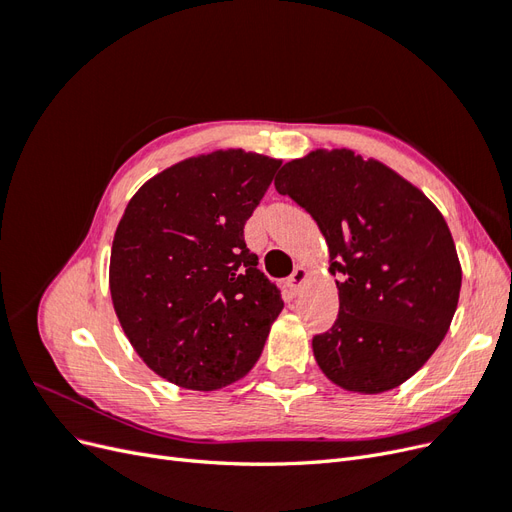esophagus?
I'll list each match as a JSON object with an SVG mask.
<instances>
[{
    "label": "esophagus",
    "mask_w": 512,
    "mask_h": 512,
    "mask_svg": "<svg viewBox=\"0 0 512 512\" xmlns=\"http://www.w3.org/2000/svg\"><path fill=\"white\" fill-rule=\"evenodd\" d=\"M305 280H307V271L303 269V267H297L292 271V275L288 277V288L292 290V292H299L301 290V286L305 284Z\"/></svg>",
    "instance_id": "1"
}]
</instances>
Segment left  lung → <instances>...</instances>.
Here are the masks:
<instances>
[{"instance_id": "left-lung-1", "label": "left lung", "mask_w": 512, "mask_h": 512, "mask_svg": "<svg viewBox=\"0 0 512 512\" xmlns=\"http://www.w3.org/2000/svg\"><path fill=\"white\" fill-rule=\"evenodd\" d=\"M275 190L303 207L327 239L339 314L314 335L316 363L354 393L406 382L436 352L455 316L461 265L442 213L376 160L312 151L282 166Z\"/></svg>"}]
</instances>
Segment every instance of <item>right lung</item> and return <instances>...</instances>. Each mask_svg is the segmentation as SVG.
I'll use <instances>...</instances> for the list:
<instances>
[{
  "label": "right lung",
  "mask_w": 512,
  "mask_h": 512,
  "mask_svg": "<svg viewBox=\"0 0 512 512\" xmlns=\"http://www.w3.org/2000/svg\"><path fill=\"white\" fill-rule=\"evenodd\" d=\"M280 160L243 149L190 158L147 181L111 250V297L138 356L183 389L243 378L284 301L243 239Z\"/></svg>",
  "instance_id": "add662e5"
}]
</instances>
